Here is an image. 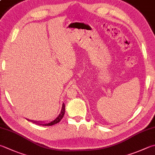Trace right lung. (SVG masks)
Returning <instances> with one entry per match:
<instances>
[{
	"label": "right lung",
	"instance_id": "1",
	"mask_svg": "<svg viewBox=\"0 0 155 155\" xmlns=\"http://www.w3.org/2000/svg\"><path fill=\"white\" fill-rule=\"evenodd\" d=\"M65 104L64 103H63V105H62V109H61V112H60V114L59 115H58V117H57L54 119V120H53V121H51L50 123H42V122H37V121H32L31 120V121H33L34 123H36V124H38V125H45V126H50V125H54V124H57V123H59V122L61 120V119H62V118L63 117V116H64V114H65ZM29 121H30V120H29Z\"/></svg>",
	"mask_w": 155,
	"mask_h": 155
}]
</instances>
